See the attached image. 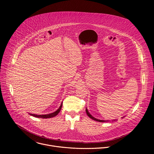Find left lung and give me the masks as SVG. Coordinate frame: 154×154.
Here are the masks:
<instances>
[{"instance_id":"obj_1","label":"left lung","mask_w":154,"mask_h":154,"mask_svg":"<svg viewBox=\"0 0 154 154\" xmlns=\"http://www.w3.org/2000/svg\"><path fill=\"white\" fill-rule=\"evenodd\" d=\"M86 114H87L88 116L90 118H91L92 119H93V120H94V121H98V122H104L108 121H104V120H100V119H96V118H94V117L89 113V112L88 111L87 108H86Z\"/></svg>"}]
</instances>
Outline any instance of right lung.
I'll return each instance as SVG.
<instances>
[{
	"label": "right lung",
	"mask_w": 154,
	"mask_h": 154,
	"mask_svg": "<svg viewBox=\"0 0 154 154\" xmlns=\"http://www.w3.org/2000/svg\"><path fill=\"white\" fill-rule=\"evenodd\" d=\"M63 103H61L60 106L59 107V108L57 109V111H55V112L54 113H50V114H48V115H35V114H32V113H29L31 116H33L34 117H36V118H42V119H46V118H53V117H55V116H57L58 113L60 112L61 109V107H62V104Z\"/></svg>",
	"instance_id": "obj_1"
}]
</instances>
